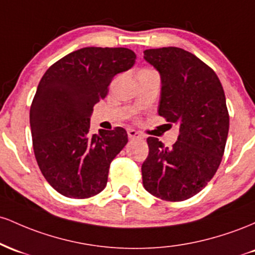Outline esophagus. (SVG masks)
<instances>
[{
  "label": "esophagus",
  "instance_id": "esophagus-1",
  "mask_svg": "<svg viewBox=\"0 0 255 255\" xmlns=\"http://www.w3.org/2000/svg\"><path fill=\"white\" fill-rule=\"evenodd\" d=\"M128 136L130 139H138V138H143L141 133L138 131L133 130V128H128Z\"/></svg>",
  "mask_w": 255,
  "mask_h": 255
}]
</instances>
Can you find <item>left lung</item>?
Listing matches in <instances>:
<instances>
[{
	"label": "left lung",
	"mask_w": 255,
	"mask_h": 255,
	"mask_svg": "<svg viewBox=\"0 0 255 255\" xmlns=\"http://www.w3.org/2000/svg\"><path fill=\"white\" fill-rule=\"evenodd\" d=\"M143 54L160 74L159 116L179 128L172 148L147 138L143 187L161 200L183 201L204 189L222 161L229 132L225 94L212 68L189 51L167 47Z\"/></svg>",
	"instance_id": "obj_1"
}]
</instances>
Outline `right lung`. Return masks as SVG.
I'll return each mask as SVG.
<instances>
[{
  "mask_svg": "<svg viewBox=\"0 0 255 255\" xmlns=\"http://www.w3.org/2000/svg\"><path fill=\"white\" fill-rule=\"evenodd\" d=\"M135 60L128 48L87 47L60 59L42 77L30 110L33 151L44 178L61 195L87 199L106 188L128 133L116 128L91 135L90 117L113 77Z\"/></svg>",
  "mask_w": 255,
  "mask_h": 255,
  "instance_id": "obj_1",
  "label": "right lung"
}]
</instances>
